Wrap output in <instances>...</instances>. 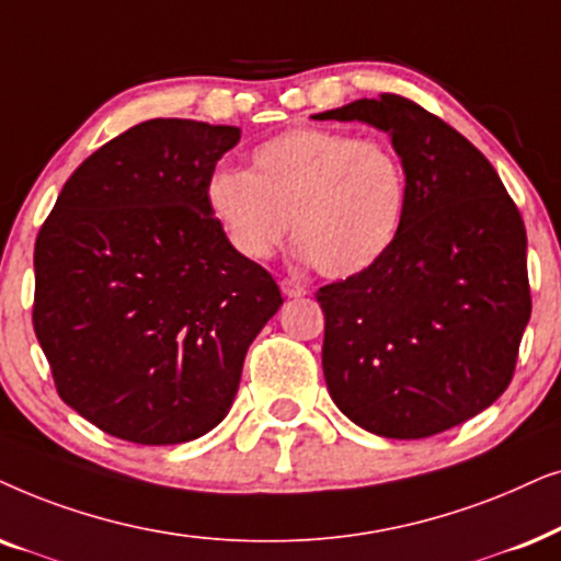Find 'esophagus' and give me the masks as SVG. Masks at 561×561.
<instances>
[{
  "label": "esophagus",
  "instance_id": "1",
  "mask_svg": "<svg viewBox=\"0 0 561 561\" xmlns=\"http://www.w3.org/2000/svg\"><path fill=\"white\" fill-rule=\"evenodd\" d=\"M282 293H285L287 297H302V295H308V287L302 285V282H297V279H282Z\"/></svg>",
  "mask_w": 561,
  "mask_h": 561
}]
</instances>
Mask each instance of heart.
Masks as SVG:
<instances>
[{
	"mask_svg": "<svg viewBox=\"0 0 561 561\" xmlns=\"http://www.w3.org/2000/svg\"><path fill=\"white\" fill-rule=\"evenodd\" d=\"M253 169L218 167L207 205L230 245L266 261L293 222L297 256L343 279L375 266L398 241L410 205V174L390 144L323 128H293L264 140Z\"/></svg>",
	"mask_w": 561,
	"mask_h": 561,
	"instance_id": "1",
	"label": "heart"
}]
</instances>
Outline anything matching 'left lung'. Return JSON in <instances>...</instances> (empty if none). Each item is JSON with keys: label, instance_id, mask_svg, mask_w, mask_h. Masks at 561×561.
Here are the masks:
<instances>
[{"label": "left lung", "instance_id": "obj_1", "mask_svg": "<svg viewBox=\"0 0 561 561\" xmlns=\"http://www.w3.org/2000/svg\"><path fill=\"white\" fill-rule=\"evenodd\" d=\"M316 119L390 133L410 174L392 249L318 289L323 375L339 410L385 438H425L469 421L511 385L531 318L526 228L492 163L400 94Z\"/></svg>", "mask_w": 561, "mask_h": 561}]
</instances>
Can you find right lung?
I'll use <instances>...</instances> for the list:
<instances>
[{
	"label": "right lung",
	"mask_w": 561,
	"mask_h": 561,
	"mask_svg": "<svg viewBox=\"0 0 561 561\" xmlns=\"http://www.w3.org/2000/svg\"><path fill=\"white\" fill-rule=\"evenodd\" d=\"M241 130L156 117L69 176L35 241L33 328L66 405L144 446L228 415L245 351L282 295L207 205Z\"/></svg>",
	"instance_id": "1"
}]
</instances>
